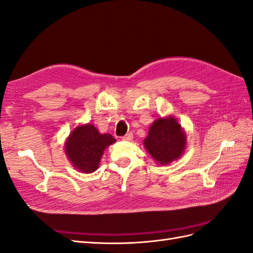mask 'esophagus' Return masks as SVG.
<instances>
[{"label":"esophagus","instance_id":"1","mask_svg":"<svg viewBox=\"0 0 253 253\" xmlns=\"http://www.w3.org/2000/svg\"><path fill=\"white\" fill-rule=\"evenodd\" d=\"M132 139H133V135L130 132L123 136V140H124V141H132Z\"/></svg>","mask_w":253,"mask_h":253}]
</instances>
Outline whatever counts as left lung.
I'll return each instance as SVG.
<instances>
[{"mask_svg":"<svg viewBox=\"0 0 253 253\" xmlns=\"http://www.w3.org/2000/svg\"><path fill=\"white\" fill-rule=\"evenodd\" d=\"M143 144L158 164L168 165L183 155L186 147V134L178 120L169 115L154 121Z\"/></svg>","mask_w":253,"mask_h":253,"instance_id":"left-lung-1","label":"left lung"}]
</instances>
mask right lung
Returning a JSON list of instances; mask_svg holds the SVG:
<instances>
[{"label":"right lung","instance_id":"1","mask_svg":"<svg viewBox=\"0 0 253 253\" xmlns=\"http://www.w3.org/2000/svg\"><path fill=\"white\" fill-rule=\"evenodd\" d=\"M113 143L111 134L100 133L94 125H78L64 143V153L77 170L91 174L98 169L105 149Z\"/></svg>","mask_w":253,"mask_h":253}]
</instances>
